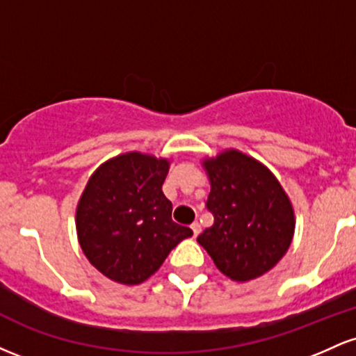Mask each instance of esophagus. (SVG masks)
Instances as JSON below:
<instances>
[{
    "label": "esophagus",
    "instance_id": "1",
    "mask_svg": "<svg viewBox=\"0 0 356 356\" xmlns=\"http://www.w3.org/2000/svg\"><path fill=\"white\" fill-rule=\"evenodd\" d=\"M191 229H192V232H194V238H195V236H197L199 232H201V224H199L197 220H195V222L191 224Z\"/></svg>",
    "mask_w": 356,
    "mask_h": 356
}]
</instances>
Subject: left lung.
Masks as SVG:
<instances>
[{
	"label": "left lung",
	"instance_id": "8db88e82",
	"mask_svg": "<svg viewBox=\"0 0 356 356\" xmlns=\"http://www.w3.org/2000/svg\"><path fill=\"white\" fill-rule=\"evenodd\" d=\"M204 165L211 179L206 207L214 224L199 234V244L231 280H254L275 268L291 244V202L266 167L238 150Z\"/></svg>",
	"mask_w": 356,
	"mask_h": 356
}]
</instances>
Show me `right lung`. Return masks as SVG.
<instances>
[{"label": "right lung", "mask_w": 356, "mask_h": 356, "mask_svg": "<svg viewBox=\"0 0 356 356\" xmlns=\"http://www.w3.org/2000/svg\"><path fill=\"white\" fill-rule=\"evenodd\" d=\"M169 162L130 152L95 170L76 207V231L85 256L102 275L124 284L152 276L169 252L191 238L172 220L162 192Z\"/></svg>", "instance_id": "right-lung-1"}]
</instances>
